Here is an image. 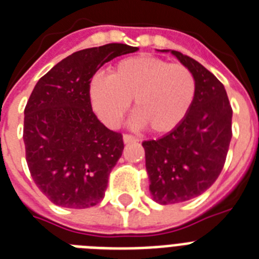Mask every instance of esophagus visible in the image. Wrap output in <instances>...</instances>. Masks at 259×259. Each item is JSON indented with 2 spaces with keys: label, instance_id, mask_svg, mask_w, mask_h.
Segmentation results:
<instances>
[{
  "label": "esophagus",
  "instance_id": "esophagus-1",
  "mask_svg": "<svg viewBox=\"0 0 259 259\" xmlns=\"http://www.w3.org/2000/svg\"><path fill=\"white\" fill-rule=\"evenodd\" d=\"M138 138L134 137V136H132V134H123V142L125 144H130V142H137Z\"/></svg>",
  "mask_w": 259,
  "mask_h": 259
}]
</instances>
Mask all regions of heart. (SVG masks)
Wrapping results in <instances>:
<instances>
[{
    "instance_id": "b5f03b06",
    "label": "heart",
    "mask_w": 259,
    "mask_h": 259,
    "mask_svg": "<svg viewBox=\"0 0 259 259\" xmlns=\"http://www.w3.org/2000/svg\"><path fill=\"white\" fill-rule=\"evenodd\" d=\"M89 94L94 111L106 125L117 126L133 99L132 125L166 133L180 125L191 109L196 80L180 63L140 55L117 63L109 76L94 75Z\"/></svg>"
}]
</instances>
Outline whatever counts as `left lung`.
<instances>
[{"mask_svg": "<svg viewBox=\"0 0 259 259\" xmlns=\"http://www.w3.org/2000/svg\"><path fill=\"white\" fill-rule=\"evenodd\" d=\"M172 54L193 74L196 94L180 125L142 142L150 193L160 204L187 201L207 191L225 166L233 137V109L225 86L195 59Z\"/></svg>", "mask_w": 259, "mask_h": 259, "instance_id": "8db88e82", "label": "left lung"}]
</instances>
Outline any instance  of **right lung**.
<instances>
[{"mask_svg": "<svg viewBox=\"0 0 259 259\" xmlns=\"http://www.w3.org/2000/svg\"><path fill=\"white\" fill-rule=\"evenodd\" d=\"M138 48L106 44L74 52L40 78L24 110V144L30 176L54 204L97 205L123 150L91 107L90 80L105 63Z\"/></svg>", "mask_w": 259, "mask_h": 259, "instance_id": "obj_1", "label": "right lung"}]
</instances>
